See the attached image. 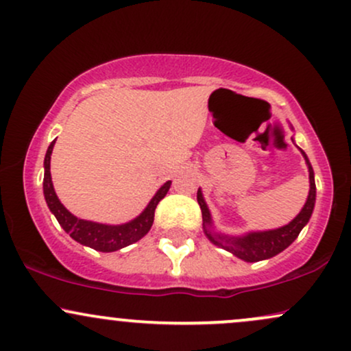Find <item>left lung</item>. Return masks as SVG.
Segmentation results:
<instances>
[{"instance_id":"obj_1","label":"left lung","mask_w":351,"mask_h":351,"mask_svg":"<svg viewBox=\"0 0 351 351\" xmlns=\"http://www.w3.org/2000/svg\"><path fill=\"white\" fill-rule=\"evenodd\" d=\"M305 162L308 165V178H310V191L308 198L305 206L302 208L299 216L295 219L291 221L287 226L274 229V231H264V232H251V234L244 237H226V236H216L211 234L208 226L211 224V216H209L208 206L204 203L203 195L198 189V204L201 208V215H203V226L204 232L209 237L213 244L221 245L226 251L232 252L239 259L247 261V263H257V261L269 259V257L277 256V254L284 251L285 247H289L293 241L297 239V236L300 234L302 228L308 223L310 216H312L313 204H315V180H313V170L310 167L307 155L302 152Z\"/></svg>"}]
</instances>
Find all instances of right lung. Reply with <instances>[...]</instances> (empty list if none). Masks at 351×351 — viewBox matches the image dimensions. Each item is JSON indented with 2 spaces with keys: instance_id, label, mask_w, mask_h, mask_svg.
<instances>
[{
  "instance_id": "obj_1",
  "label": "right lung",
  "mask_w": 351,
  "mask_h": 351,
  "mask_svg": "<svg viewBox=\"0 0 351 351\" xmlns=\"http://www.w3.org/2000/svg\"><path fill=\"white\" fill-rule=\"evenodd\" d=\"M56 142V140H54ZM54 142L49 145L46 153V158H44V198H46L47 206L52 213H54L56 219L59 221V224L66 232H69V236L77 243L88 245V247L95 249L100 252H114L119 249L125 247V245H130L136 243L138 239L147 234L150 231L153 224V217H155V209L158 206V203L165 198V195L170 189L171 181H167L162 188L158 189L153 199L148 203V206L145 208V211L138 217H135L134 221L127 224H120V226H107V224H99L92 223V221H84L71 215L66 208L62 206L58 196H56L54 186H52L51 180V153Z\"/></svg>"
}]
</instances>
